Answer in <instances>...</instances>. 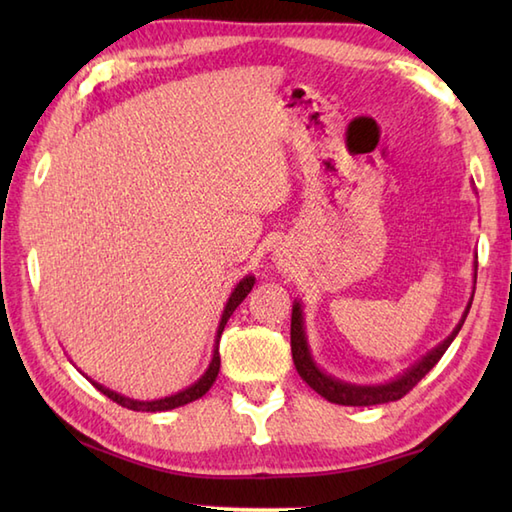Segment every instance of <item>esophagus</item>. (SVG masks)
I'll return each mask as SVG.
<instances>
[{
  "instance_id": "34e87169",
  "label": "esophagus",
  "mask_w": 512,
  "mask_h": 512,
  "mask_svg": "<svg viewBox=\"0 0 512 512\" xmlns=\"http://www.w3.org/2000/svg\"><path fill=\"white\" fill-rule=\"evenodd\" d=\"M277 264H279V266H286V259H284V255H279V257H277Z\"/></svg>"
}]
</instances>
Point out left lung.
Here are the masks:
<instances>
[{
    "instance_id": "obj_1",
    "label": "left lung",
    "mask_w": 512,
    "mask_h": 512,
    "mask_svg": "<svg viewBox=\"0 0 512 512\" xmlns=\"http://www.w3.org/2000/svg\"><path fill=\"white\" fill-rule=\"evenodd\" d=\"M475 279H477V262H473V295H475ZM473 295L466 303V310L462 314V319L455 325L453 332L444 339L440 345L433 347L431 352L424 354L420 361L407 367L405 372L398 374L396 378L387 380V383H378V385H356V383H345L341 378H334L332 374L323 372V369L317 365L310 350L308 343V334H306V319H303V306L301 301L295 299L292 303V321H290V347H292V361H295V367L299 376L306 380V383L321 394L325 400L334 402V405H347V407H372V405H383V402H394L400 400L405 394H409V389L416 387L420 380L427 376L436 363L442 358V354L449 350V345L453 343L455 336L462 330V325L466 321V314L471 310Z\"/></svg>"
}]
</instances>
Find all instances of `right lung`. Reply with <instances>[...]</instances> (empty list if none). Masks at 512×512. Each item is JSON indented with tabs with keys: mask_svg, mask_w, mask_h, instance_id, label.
Returning a JSON list of instances; mask_svg holds the SVG:
<instances>
[{
	"mask_svg": "<svg viewBox=\"0 0 512 512\" xmlns=\"http://www.w3.org/2000/svg\"><path fill=\"white\" fill-rule=\"evenodd\" d=\"M253 286H255V277H253V275H246V277H244L242 281H239V284L233 288L231 297H228L226 306H224L220 325H217L215 345H213V358H211L209 367H206V372H204L198 380H195L193 385H189L187 389L178 391V394H171V396L158 398V400H134V398H127V396H123V394H118V391H114V389H110V387L96 383V380H92V378H88V376H85V378H88L90 383L101 391V394H105L110 400L118 402V405H123V407H127V409H132V411H151V413H154V411H169V409H176V407L187 405V402H193V400L202 398V396L206 394V391L211 389V385L215 383L217 372H220V339H222L224 325H226L228 319H231V314L235 312V308L239 306V303H242V301L246 299L248 292L253 290Z\"/></svg>",
	"mask_w": 512,
	"mask_h": 512,
	"instance_id": "add662e5",
	"label": "right lung"
}]
</instances>
